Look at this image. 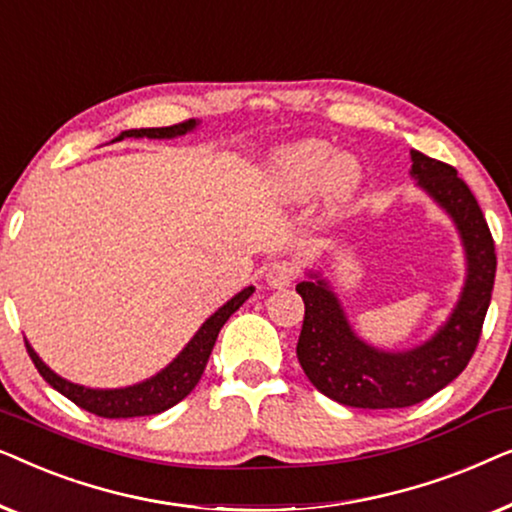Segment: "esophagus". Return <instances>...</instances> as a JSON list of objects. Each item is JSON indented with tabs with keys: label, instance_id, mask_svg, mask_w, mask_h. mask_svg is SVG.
Returning a JSON list of instances; mask_svg holds the SVG:
<instances>
[{
	"label": "esophagus",
	"instance_id": "1",
	"mask_svg": "<svg viewBox=\"0 0 512 512\" xmlns=\"http://www.w3.org/2000/svg\"><path fill=\"white\" fill-rule=\"evenodd\" d=\"M298 270L291 261H275L265 268V282H268L272 289H286V286L293 284Z\"/></svg>",
	"mask_w": 512,
	"mask_h": 512
}]
</instances>
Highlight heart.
Wrapping results in <instances>:
<instances>
[{"mask_svg": "<svg viewBox=\"0 0 512 512\" xmlns=\"http://www.w3.org/2000/svg\"><path fill=\"white\" fill-rule=\"evenodd\" d=\"M321 181L333 205H342L359 188L361 170L352 158H333L331 144L321 139L286 146L272 160V184L284 200H305Z\"/></svg>", "mask_w": 512, "mask_h": 512, "instance_id": "1", "label": "heart"}]
</instances>
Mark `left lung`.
<instances>
[{
	"label": "left lung",
	"mask_w": 512,
	"mask_h": 512,
	"mask_svg": "<svg viewBox=\"0 0 512 512\" xmlns=\"http://www.w3.org/2000/svg\"><path fill=\"white\" fill-rule=\"evenodd\" d=\"M410 158L417 184L457 223L468 258L466 286L447 324L422 347L398 354L356 338L324 279L312 275L296 286L305 303L300 366L321 394L349 408H408L447 387L471 361L492 300L496 251L478 200L452 165L415 149Z\"/></svg>",
	"instance_id": "8db88e82"
}]
</instances>
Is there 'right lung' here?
Here are the masks:
<instances>
[{"instance_id": "right-lung-1", "label": "right lung", "mask_w": 512, "mask_h": 512, "mask_svg": "<svg viewBox=\"0 0 512 512\" xmlns=\"http://www.w3.org/2000/svg\"><path fill=\"white\" fill-rule=\"evenodd\" d=\"M195 128V121H184L177 125H167V128H139V130H125L121 137H149V139H167V137H179L186 135L188 130ZM254 293V286L237 293L233 300H228L219 312H214L209 317L198 333L193 335V340L188 342L177 359H174L165 370H160L156 377L146 380L135 387L125 389H86L79 384H72L62 380L60 375H55L44 361L34 354V349L27 345V354L34 363V368L39 370V375L51 384L55 391H60L62 396H67L69 401L79 405V408L93 412L97 417L104 419H128V417H146V415H158V412L170 410L172 405L191 394L195 384L200 382L205 366L212 354L214 342L219 338V331L223 324L230 319V314L240 310V305Z\"/></svg>"}]
</instances>
